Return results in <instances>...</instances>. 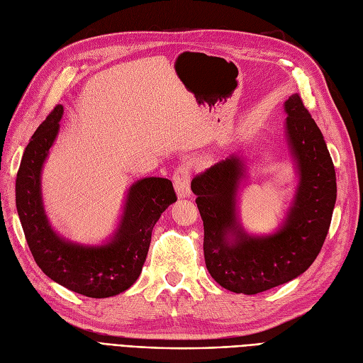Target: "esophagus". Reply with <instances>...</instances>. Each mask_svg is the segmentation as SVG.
Listing matches in <instances>:
<instances>
[{"mask_svg": "<svg viewBox=\"0 0 363 363\" xmlns=\"http://www.w3.org/2000/svg\"><path fill=\"white\" fill-rule=\"evenodd\" d=\"M191 167L187 164H182L174 171L172 182L174 187H176V192L179 198H189L191 196Z\"/></svg>", "mask_w": 363, "mask_h": 363, "instance_id": "1", "label": "esophagus"}]
</instances>
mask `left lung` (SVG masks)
<instances>
[{
  "label": "left lung",
  "instance_id": "8db88e82",
  "mask_svg": "<svg viewBox=\"0 0 363 363\" xmlns=\"http://www.w3.org/2000/svg\"><path fill=\"white\" fill-rule=\"evenodd\" d=\"M284 111L298 184L277 233L251 235L237 218V191L245 177L242 157L220 160L191 183L204 223L207 270L233 293L257 294L297 278L320 254L330 227L336 176L328 145L297 93L286 99Z\"/></svg>",
  "mask_w": 363,
  "mask_h": 363
}]
</instances>
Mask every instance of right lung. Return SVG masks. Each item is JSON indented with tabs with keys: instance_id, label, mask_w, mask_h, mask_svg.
I'll return each mask as SVG.
<instances>
[{
	"instance_id": "right-lung-1",
	"label": "right lung",
	"mask_w": 363,
	"mask_h": 363,
	"mask_svg": "<svg viewBox=\"0 0 363 363\" xmlns=\"http://www.w3.org/2000/svg\"><path fill=\"white\" fill-rule=\"evenodd\" d=\"M57 105L25 148L16 176V208L30 251L46 277L86 297L104 298L126 291L138 279L160 215L177 201L171 180L145 177L130 186L111 240L89 246L58 235L45 213L42 168L62 117Z\"/></svg>"
}]
</instances>
